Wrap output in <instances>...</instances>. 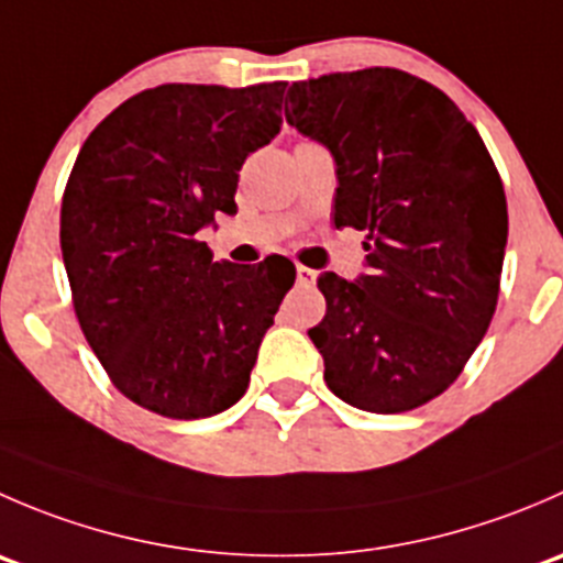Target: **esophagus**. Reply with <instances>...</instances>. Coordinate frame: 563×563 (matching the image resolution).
I'll list each match as a JSON object with an SVG mask.
<instances>
[{
  "mask_svg": "<svg viewBox=\"0 0 563 563\" xmlns=\"http://www.w3.org/2000/svg\"><path fill=\"white\" fill-rule=\"evenodd\" d=\"M316 277H318L316 269H308V266H302V264L297 266V283H299V286H305V288L316 286Z\"/></svg>",
  "mask_w": 563,
  "mask_h": 563,
  "instance_id": "esophagus-1",
  "label": "esophagus"
}]
</instances>
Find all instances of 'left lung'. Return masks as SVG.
Here are the masks:
<instances>
[{"label": "left lung", "mask_w": 563, "mask_h": 563, "mask_svg": "<svg viewBox=\"0 0 563 563\" xmlns=\"http://www.w3.org/2000/svg\"><path fill=\"white\" fill-rule=\"evenodd\" d=\"M286 122L332 152L334 225L367 234L365 275L318 277L323 382L362 411L424 406L496 313L509 218L490 152L441 89L395 67L294 84Z\"/></svg>", "instance_id": "obj_1"}]
</instances>
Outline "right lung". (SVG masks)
Instances as JSON below:
<instances>
[{
  "label": "right lung",
  "instance_id": "obj_1",
  "mask_svg": "<svg viewBox=\"0 0 563 563\" xmlns=\"http://www.w3.org/2000/svg\"><path fill=\"white\" fill-rule=\"evenodd\" d=\"M286 81L163 84L89 133L62 198L59 242L78 323L113 387L172 419L245 395L291 261H212L198 231L236 214L250 152L280 133Z\"/></svg>",
  "mask_w": 563,
  "mask_h": 563
}]
</instances>
